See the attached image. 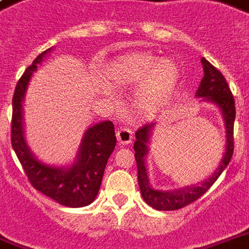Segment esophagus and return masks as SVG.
Returning <instances> with one entry per match:
<instances>
[{"mask_svg": "<svg viewBox=\"0 0 249 249\" xmlns=\"http://www.w3.org/2000/svg\"><path fill=\"white\" fill-rule=\"evenodd\" d=\"M117 139L118 142L123 144V146H126L128 143H131L132 141V132L130 128H126V127H121L117 132Z\"/></svg>", "mask_w": 249, "mask_h": 249, "instance_id": "1", "label": "esophagus"}]
</instances>
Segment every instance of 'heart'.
<instances>
[{"label":"heart","mask_w":249,"mask_h":249,"mask_svg":"<svg viewBox=\"0 0 249 249\" xmlns=\"http://www.w3.org/2000/svg\"><path fill=\"white\" fill-rule=\"evenodd\" d=\"M105 78L114 86H135L134 103L143 114L159 111L171 98L179 78L177 63L170 58H160L138 53L115 59L107 67Z\"/></svg>","instance_id":"heart-1"}]
</instances>
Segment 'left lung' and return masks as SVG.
Returning <instances> with one entry per match:
<instances>
[{
    "mask_svg": "<svg viewBox=\"0 0 249 249\" xmlns=\"http://www.w3.org/2000/svg\"><path fill=\"white\" fill-rule=\"evenodd\" d=\"M201 66L204 71V77L201 78L200 85L195 97L201 98V102L212 103L220 110L221 117L224 121L226 127V148L216 170L212 172L211 177H208L206 180L191 184V186L182 187L172 191H163L158 190L150 184L148 179V170H147L146 158L148 155V148L151 143V135L155 128V122L147 123L142 126L137 132L135 138L137 141L134 143V151H135V160L138 167V182L142 194L143 200L152 208L158 211H174L183 207L188 206L190 203L206 194L210 190V187L216 182V179L220 177V174L227 168L228 163L231 160L233 154V123H235V99L232 95L231 90L228 87L226 78L221 75V72L213 67L206 58H201Z\"/></svg>",
    "mask_w": 249,
    "mask_h": 249,
    "instance_id": "8db88e82",
    "label": "left lung"
}]
</instances>
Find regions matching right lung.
<instances>
[{"instance_id": "obj_1", "label": "right lung", "mask_w": 249, "mask_h": 249, "mask_svg": "<svg viewBox=\"0 0 249 249\" xmlns=\"http://www.w3.org/2000/svg\"><path fill=\"white\" fill-rule=\"evenodd\" d=\"M53 48L38 55L18 81L13 95L12 146L33 187L66 207L89 206L101 188L107 160L117 144L114 124L102 121L83 134L75 160L70 166H52L41 162L30 150L23 130V99L33 72Z\"/></svg>"}]
</instances>
